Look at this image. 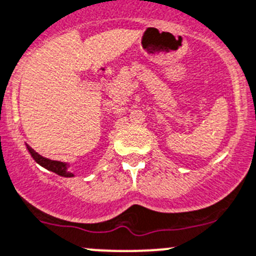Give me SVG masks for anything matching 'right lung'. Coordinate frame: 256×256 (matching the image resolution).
<instances>
[{
    "instance_id": "add662e5",
    "label": "right lung",
    "mask_w": 256,
    "mask_h": 256,
    "mask_svg": "<svg viewBox=\"0 0 256 256\" xmlns=\"http://www.w3.org/2000/svg\"><path fill=\"white\" fill-rule=\"evenodd\" d=\"M27 150H28V152L31 154L34 160L36 161L38 165H41L42 168H47V170L52 171V172L57 174V175L60 176H64V178H72L74 176V174L68 171V166H70L68 164L61 162V161L50 160V158H44V156L38 155V154H37L34 148H30L28 145H27Z\"/></svg>"
}]
</instances>
